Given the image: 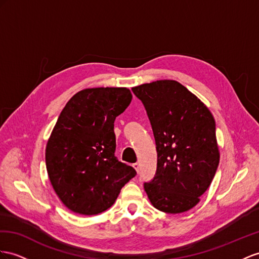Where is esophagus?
Masks as SVG:
<instances>
[{
  "instance_id": "obj_1",
  "label": "esophagus",
  "mask_w": 259,
  "mask_h": 259,
  "mask_svg": "<svg viewBox=\"0 0 259 259\" xmlns=\"http://www.w3.org/2000/svg\"><path fill=\"white\" fill-rule=\"evenodd\" d=\"M132 167H134V168L137 170V173H139V163H135V164H132Z\"/></svg>"
}]
</instances>
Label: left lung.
Returning a JSON list of instances; mask_svg holds the SVG:
<instances>
[{"instance_id":"obj_1","label":"left lung","mask_w":259,"mask_h":259,"mask_svg":"<svg viewBox=\"0 0 259 259\" xmlns=\"http://www.w3.org/2000/svg\"><path fill=\"white\" fill-rule=\"evenodd\" d=\"M147 110L157 152L153 180L144 183L151 203L182 213L200 201L220 161L215 121L200 99L173 79L132 88Z\"/></svg>"}]
</instances>
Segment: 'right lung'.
I'll return each mask as SVG.
<instances>
[{"label":"right lung","instance_id":"1","mask_svg":"<svg viewBox=\"0 0 259 259\" xmlns=\"http://www.w3.org/2000/svg\"><path fill=\"white\" fill-rule=\"evenodd\" d=\"M131 99L125 88L86 89L58 118L46 147V166L56 194L75 213L107 210L137 174L115 156L114 122Z\"/></svg>","mask_w":259,"mask_h":259}]
</instances>
